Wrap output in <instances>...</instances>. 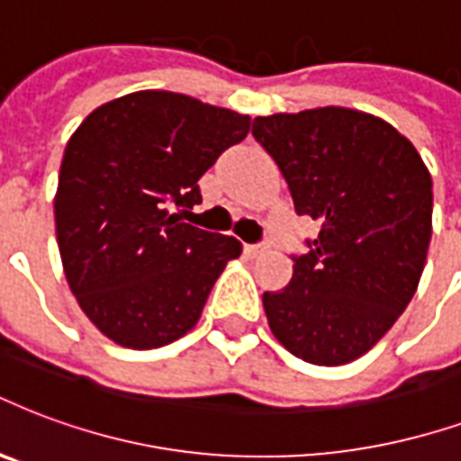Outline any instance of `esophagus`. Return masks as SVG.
Wrapping results in <instances>:
<instances>
[{
  "instance_id": "1",
  "label": "esophagus",
  "mask_w": 461,
  "mask_h": 461,
  "mask_svg": "<svg viewBox=\"0 0 461 461\" xmlns=\"http://www.w3.org/2000/svg\"><path fill=\"white\" fill-rule=\"evenodd\" d=\"M244 251H247L249 257H261L264 251H268V244L261 241V244H244Z\"/></svg>"
}]
</instances>
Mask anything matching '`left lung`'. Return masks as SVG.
Returning a JSON list of instances; mask_svg holds the SVG:
<instances>
[{"mask_svg": "<svg viewBox=\"0 0 461 461\" xmlns=\"http://www.w3.org/2000/svg\"><path fill=\"white\" fill-rule=\"evenodd\" d=\"M291 190L320 221L293 278L264 293L276 339L298 359L339 366L386 335L420 281L432 237V180L415 146L384 119L344 107L254 119Z\"/></svg>", "mask_w": 461, "mask_h": 461, "instance_id": "8db88e82", "label": "left lung"}]
</instances>
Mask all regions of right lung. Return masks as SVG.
Here are the masks:
<instances>
[{
	"instance_id": "right-lung-1",
	"label": "right lung",
	"mask_w": 461,
	"mask_h": 461,
	"mask_svg": "<svg viewBox=\"0 0 461 461\" xmlns=\"http://www.w3.org/2000/svg\"><path fill=\"white\" fill-rule=\"evenodd\" d=\"M249 126L240 112L144 90L97 107L70 136L58 176V249L70 291L112 342L158 349L195 327L241 244L183 214L203 203L204 170Z\"/></svg>"
}]
</instances>
